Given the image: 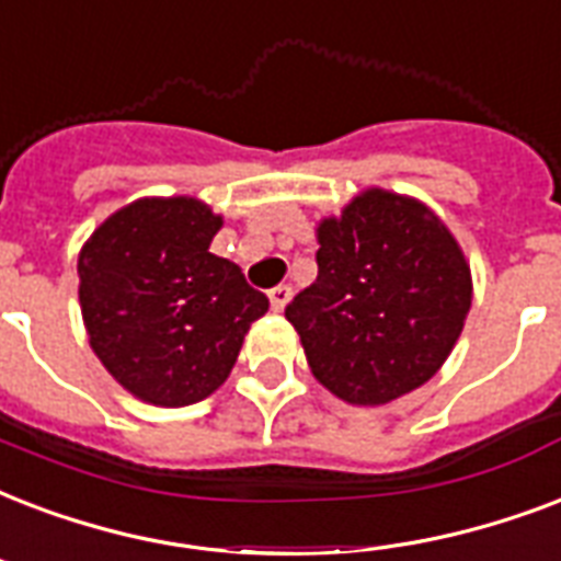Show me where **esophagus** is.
<instances>
[{"label": "esophagus", "instance_id": "34e87169", "mask_svg": "<svg viewBox=\"0 0 561 561\" xmlns=\"http://www.w3.org/2000/svg\"><path fill=\"white\" fill-rule=\"evenodd\" d=\"M289 298H293V289H289L286 284L275 286V289L268 293V304H272V310L275 312H284L286 304H289Z\"/></svg>", "mask_w": 561, "mask_h": 561}]
</instances>
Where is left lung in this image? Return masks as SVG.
<instances>
[{"mask_svg": "<svg viewBox=\"0 0 561 561\" xmlns=\"http://www.w3.org/2000/svg\"><path fill=\"white\" fill-rule=\"evenodd\" d=\"M319 277L286 307L330 394L383 407L445 366L474 284L445 221L412 195L368 186L316 225Z\"/></svg>", "mask_w": 561, "mask_h": 561, "instance_id": "8db88e82", "label": "left lung"}]
</instances>
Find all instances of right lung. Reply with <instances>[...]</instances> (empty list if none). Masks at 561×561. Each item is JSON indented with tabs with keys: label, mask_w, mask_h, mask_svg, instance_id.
<instances>
[{
	"label": "right lung",
	"mask_w": 561,
	"mask_h": 561,
	"mask_svg": "<svg viewBox=\"0 0 561 561\" xmlns=\"http://www.w3.org/2000/svg\"><path fill=\"white\" fill-rule=\"evenodd\" d=\"M221 216L195 195L125 204L78 251L90 348L125 392L190 407L219 389L268 298L210 251Z\"/></svg>",
	"instance_id": "1"
}]
</instances>
